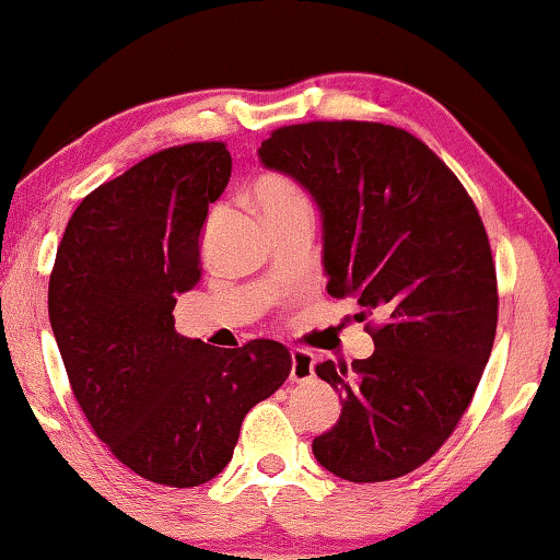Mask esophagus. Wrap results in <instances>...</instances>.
<instances>
[{"label": "esophagus", "mask_w": 560, "mask_h": 560, "mask_svg": "<svg viewBox=\"0 0 560 560\" xmlns=\"http://www.w3.org/2000/svg\"><path fill=\"white\" fill-rule=\"evenodd\" d=\"M315 374V359L305 348H293L290 351V381H307Z\"/></svg>", "instance_id": "esophagus-1"}]
</instances>
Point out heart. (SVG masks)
Instances as JSON below:
<instances>
[{
    "label": "heart",
    "mask_w": 560,
    "mask_h": 560,
    "mask_svg": "<svg viewBox=\"0 0 560 560\" xmlns=\"http://www.w3.org/2000/svg\"><path fill=\"white\" fill-rule=\"evenodd\" d=\"M255 201L267 222L290 212H311V201H307L305 191L280 174H265L257 179Z\"/></svg>",
    "instance_id": "b5f03b06"
}]
</instances>
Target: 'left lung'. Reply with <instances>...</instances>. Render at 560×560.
<instances>
[{
    "label": "left lung",
    "mask_w": 560,
    "mask_h": 560,
    "mask_svg": "<svg viewBox=\"0 0 560 560\" xmlns=\"http://www.w3.org/2000/svg\"><path fill=\"white\" fill-rule=\"evenodd\" d=\"M257 156L318 207L328 293L384 318L369 359L315 366L343 409L313 455L348 482L407 475L455 432L495 340V265L480 214L442 159L394 126H285Z\"/></svg>",
    "instance_id": "1"
}]
</instances>
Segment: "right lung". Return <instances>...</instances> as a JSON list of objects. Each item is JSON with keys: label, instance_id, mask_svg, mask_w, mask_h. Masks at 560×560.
Returning <instances> with one entry per match:
<instances>
[{"label": "right lung", "instance_id": "1", "mask_svg": "<svg viewBox=\"0 0 560 560\" xmlns=\"http://www.w3.org/2000/svg\"><path fill=\"white\" fill-rule=\"evenodd\" d=\"M230 176L220 141L139 161L80 201L50 275V326L80 409L126 467L168 488L220 475L242 419L290 374L278 340L224 351L174 330L176 298L201 280L209 205Z\"/></svg>", "mask_w": 560, "mask_h": 560}]
</instances>
